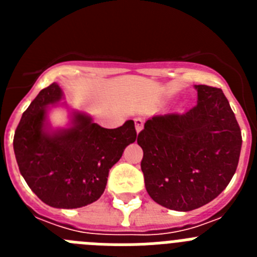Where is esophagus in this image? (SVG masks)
I'll return each instance as SVG.
<instances>
[{
  "label": "esophagus",
  "mask_w": 257,
  "mask_h": 257,
  "mask_svg": "<svg viewBox=\"0 0 257 257\" xmlns=\"http://www.w3.org/2000/svg\"><path fill=\"white\" fill-rule=\"evenodd\" d=\"M143 124H144V122H143L142 118H135V128H136V133L139 134L140 131L143 130Z\"/></svg>",
  "instance_id": "esophagus-1"
}]
</instances>
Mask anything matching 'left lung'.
Segmentation results:
<instances>
[{"label": "left lung", "instance_id": "1", "mask_svg": "<svg viewBox=\"0 0 257 257\" xmlns=\"http://www.w3.org/2000/svg\"><path fill=\"white\" fill-rule=\"evenodd\" d=\"M194 87V108L153 115L138 136L148 194L184 212L207 205L228 187L242 147L239 124L221 88Z\"/></svg>", "mask_w": 257, "mask_h": 257}]
</instances>
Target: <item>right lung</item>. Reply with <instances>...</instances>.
Wrapping results in <instances>:
<instances>
[{
  "label": "right lung",
  "mask_w": 257,
  "mask_h": 257,
  "mask_svg": "<svg viewBox=\"0 0 257 257\" xmlns=\"http://www.w3.org/2000/svg\"><path fill=\"white\" fill-rule=\"evenodd\" d=\"M58 83L41 90L14 135L19 171L32 192L55 208H78L97 201L105 189L109 170L124 148L136 140L133 119L117 128H104L88 114L70 112L69 126L51 127L47 112L60 104Z\"/></svg>",
  "instance_id": "obj_1"
}]
</instances>
